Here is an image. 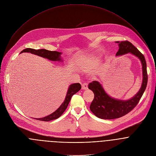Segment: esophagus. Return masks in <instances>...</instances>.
<instances>
[{"label":"esophagus","instance_id":"obj_1","mask_svg":"<svg viewBox=\"0 0 156 156\" xmlns=\"http://www.w3.org/2000/svg\"><path fill=\"white\" fill-rule=\"evenodd\" d=\"M82 90H87L88 89V83H83L82 85Z\"/></svg>","mask_w":156,"mask_h":156}]
</instances>
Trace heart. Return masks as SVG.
<instances>
[{"label":"heart","mask_w":156,"mask_h":156,"mask_svg":"<svg viewBox=\"0 0 156 156\" xmlns=\"http://www.w3.org/2000/svg\"><path fill=\"white\" fill-rule=\"evenodd\" d=\"M85 63V62H83L81 63V65H83Z\"/></svg>","instance_id":"b5f03b06"}]
</instances>
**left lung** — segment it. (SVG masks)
Masks as SVG:
<instances>
[{
	"label": "left lung",
	"instance_id": "8db88e82",
	"mask_svg": "<svg viewBox=\"0 0 156 156\" xmlns=\"http://www.w3.org/2000/svg\"><path fill=\"white\" fill-rule=\"evenodd\" d=\"M119 50L116 55L131 53L138 57L141 62L143 69V82L138 92L131 99L126 101L114 99L108 96L102 85L98 81H93L88 84V88L94 93V99L91 103L90 110L97 117L104 119L118 118L132 110L139 102L147 83L146 62L144 55L129 41H116Z\"/></svg>",
	"mask_w": 156,
	"mask_h": 156
}]
</instances>
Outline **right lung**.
Here are the masks:
<instances>
[{"mask_svg": "<svg viewBox=\"0 0 156 156\" xmlns=\"http://www.w3.org/2000/svg\"><path fill=\"white\" fill-rule=\"evenodd\" d=\"M23 52H30L31 54H34L35 55H37L38 56L42 57L43 58H48V60H52V61H61V52H57V51H50L46 49H31V48H27L24 49L23 51H21V53ZM81 89V85L79 83H76L71 84L68 88L65 99L64 102L62 104V105L60 106V107L55 111L54 113L52 114L41 118H35L37 120L40 121H49L55 119H57L59 118L65 111L71 99L72 96L77 93Z\"/></svg>", "mask_w": 156, "mask_h": 156, "instance_id": "add662e5", "label": "right lung"}]
</instances>
